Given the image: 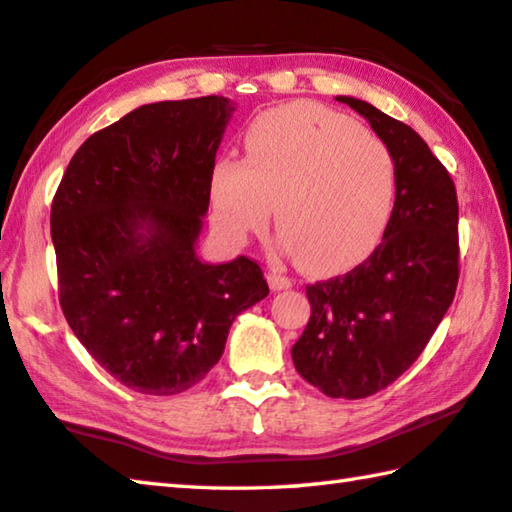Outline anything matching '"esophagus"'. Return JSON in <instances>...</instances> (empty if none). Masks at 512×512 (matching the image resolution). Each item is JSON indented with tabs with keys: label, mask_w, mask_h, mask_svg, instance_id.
Instances as JSON below:
<instances>
[{
	"label": "esophagus",
	"mask_w": 512,
	"mask_h": 512,
	"mask_svg": "<svg viewBox=\"0 0 512 512\" xmlns=\"http://www.w3.org/2000/svg\"><path fill=\"white\" fill-rule=\"evenodd\" d=\"M268 284H271L273 291H284V288L293 286V282L284 273L277 271V268H271V273H268Z\"/></svg>",
	"instance_id": "1"
}]
</instances>
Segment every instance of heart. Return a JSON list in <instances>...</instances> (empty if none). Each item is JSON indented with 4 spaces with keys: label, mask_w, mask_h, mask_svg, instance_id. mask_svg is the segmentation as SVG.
<instances>
[{
    "label": "heart",
    "mask_w": 512,
    "mask_h": 512,
    "mask_svg": "<svg viewBox=\"0 0 512 512\" xmlns=\"http://www.w3.org/2000/svg\"><path fill=\"white\" fill-rule=\"evenodd\" d=\"M248 161L224 156L210 181L212 217L241 244L275 206L280 244L309 273H336L378 244L396 199L387 147L313 102L264 111L246 129Z\"/></svg>",
    "instance_id": "obj_1"
}]
</instances>
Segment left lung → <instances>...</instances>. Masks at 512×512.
Here are the masks:
<instances>
[{
    "mask_svg": "<svg viewBox=\"0 0 512 512\" xmlns=\"http://www.w3.org/2000/svg\"><path fill=\"white\" fill-rule=\"evenodd\" d=\"M367 120L396 167L383 241L347 275L306 286L311 318L291 349L300 376L331 398H367L410 369L459 282V203L445 167L412 127L336 96Z\"/></svg>",
    "mask_w": 512,
    "mask_h": 512,
    "instance_id": "8db88e82",
    "label": "left lung"
}]
</instances>
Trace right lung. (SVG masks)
<instances>
[{"mask_svg":"<svg viewBox=\"0 0 512 512\" xmlns=\"http://www.w3.org/2000/svg\"><path fill=\"white\" fill-rule=\"evenodd\" d=\"M237 102L143 105L89 136L51 208L60 306L102 369L138 394L206 378L241 311L264 300L262 268L197 253L215 156Z\"/></svg>","mask_w":512,"mask_h":512,"instance_id":"add662e5","label":"right lung"}]
</instances>
